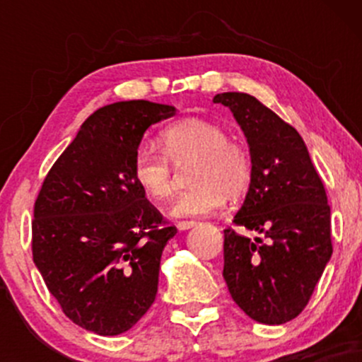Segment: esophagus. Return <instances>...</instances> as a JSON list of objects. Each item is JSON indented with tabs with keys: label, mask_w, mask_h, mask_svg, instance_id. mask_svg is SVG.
Masks as SVG:
<instances>
[{
	"label": "esophagus",
	"mask_w": 362,
	"mask_h": 362,
	"mask_svg": "<svg viewBox=\"0 0 362 362\" xmlns=\"http://www.w3.org/2000/svg\"><path fill=\"white\" fill-rule=\"evenodd\" d=\"M177 228L178 230H189V228H192L197 224V221H194V219H184V221H177Z\"/></svg>",
	"instance_id": "obj_1"
}]
</instances>
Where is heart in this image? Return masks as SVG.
<instances>
[{
	"label": "heart",
	"mask_w": 362,
	"mask_h": 362,
	"mask_svg": "<svg viewBox=\"0 0 362 362\" xmlns=\"http://www.w3.org/2000/svg\"><path fill=\"white\" fill-rule=\"evenodd\" d=\"M163 151L143 146L132 160V177L153 201H167L175 190V170L192 163V187L173 202L175 216H204L238 197L252 180V156L245 144L228 138L226 129L213 120L187 117L170 124L160 134Z\"/></svg>",
	"instance_id": "b5f03b06"
}]
</instances>
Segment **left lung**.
I'll return each instance as SVG.
<instances>
[{
	"mask_svg": "<svg viewBox=\"0 0 362 362\" xmlns=\"http://www.w3.org/2000/svg\"><path fill=\"white\" fill-rule=\"evenodd\" d=\"M214 102L230 107L250 146V189L233 223L262 235L224 230L223 277L248 317L281 325L306 308L334 252L325 187L291 124L248 93Z\"/></svg>",
	"mask_w": 362,
	"mask_h": 362,
	"instance_id": "1",
	"label": "left lung"
}]
</instances>
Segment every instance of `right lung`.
<instances>
[{"label":"right lung","instance_id":"1","mask_svg":"<svg viewBox=\"0 0 362 362\" xmlns=\"http://www.w3.org/2000/svg\"><path fill=\"white\" fill-rule=\"evenodd\" d=\"M173 114L148 100L93 112L35 199L37 269L62 313L98 335L129 330L156 298L161 252L177 228L136 184L132 160L144 131Z\"/></svg>","mask_w":362,"mask_h":362}]
</instances>
